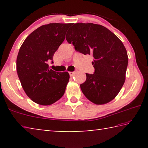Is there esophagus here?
I'll list each match as a JSON object with an SVG mask.
<instances>
[{
	"mask_svg": "<svg viewBox=\"0 0 148 148\" xmlns=\"http://www.w3.org/2000/svg\"><path fill=\"white\" fill-rule=\"evenodd\" d=\"M69 74H70V76H71V77H72V76H74L75 72H69Z\"/></svg>",
	"mask_w": 148,
	"mask_h": 148,
	"instance_id": "1",
	"label": "esophagus"
}]
</instances>
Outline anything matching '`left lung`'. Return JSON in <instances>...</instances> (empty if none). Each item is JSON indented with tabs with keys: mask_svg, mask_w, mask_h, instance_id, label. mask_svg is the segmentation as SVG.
Here are the masks:
<instances>
[{
	"mask_svg": "<svg viewBox=\"0 0 148 148\" xmlns=\"http://www.w3.org/2000/svg\"><path fill=\"white\" fill-rule=\"evenodd\" d=\"M66 39L75 49L91 55L93 74L80 85L82 91L92 103L105 104L116 98L125 81L128 56L123 42L101 25L77 23L67 32Z\"/></svg>",
	"mask_w": 148,
	"mask_h": 148,
	"instance_id": "1",
	"label": "left lung"
}]
</instances>
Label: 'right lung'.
Instances as JSON below:
<instances>
[{"mask_svg": "<svg viewBox=\"0 0 148 148\" xmlns=\"http://www.w3.org/2000/svg\"><path fill=\"white\" fill-rule=\"evenodd\" d=\"M71 23H49L31 32L20 47L16 69L21 86L35 103L48 106L63 96L70 75L58 72L47 64L65 38Z\"/></svg>", "mask_w": 148, "mask_h": 148, "instance_id": "right-lung-1", "label": "right lung"}]
</instances>
